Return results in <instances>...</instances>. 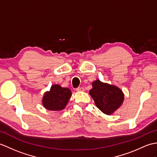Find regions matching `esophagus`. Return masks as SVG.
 Listing matches in <instances>:
<instances>
[{
  "label": "esophagus",
  "instance_id": "1",
  "mask_svg": "<svg viewBox=\"0 0 157 157\" xmlns=\"http://www.w3.org/2000/svg\"><path fill=\"white\" fill-rule=\"evenodd\" d=\"M76 90H77L78 92H82V91L84 90V89H83V87H78V88H76Z\"/></svg>",
  "mask_w": 157,
  "mask_h": 157
}]
</instances>
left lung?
<instances>
[{
    "mask_svg": "<svg viewBox=\"0 0 157 157\" xmlns=\"http://www.w3.org/2000/svg\"><path fill=\"white\" fill-rule=\"evenodd\" d=\"M98 108L107 115L112 114L123 103L124 96L122 91L116 86L110 85L97 79L92 83L90 90Z\"/></svg>",
    "mask_w": 157,
    "mask_h": 157,
    "instance_id": "1",
    "label": "left lung"
}]
</instances>
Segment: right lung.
<instances>
[{
    "label": "right lung",
    "instance_id": "add662e5",
    "mask_svg": "<svg viewBox=\"0 0 157 157\" xmlns=\"http://www.w3.org/2000/svg\"><path fill=\"white\" fill-rule=\"evenodd\" d=\"M71 96V90L54 84L49 92H46L42 99V104L46 109L52 111L62 110L66 106Z\"/></svg>",
    "mask_w": 157,
    "mask_h": 157
}]
</instances>
